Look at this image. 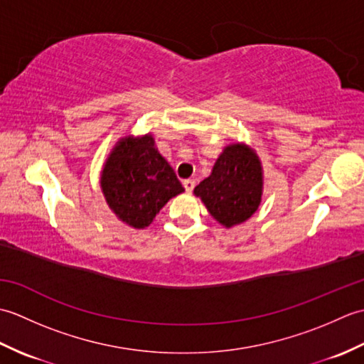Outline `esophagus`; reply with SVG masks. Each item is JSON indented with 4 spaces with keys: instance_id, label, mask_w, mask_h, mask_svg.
<instances>
[{
    "instance_id": "34e87169",
    "label": "esophagus",
    "mask_w": 364,
    "mask_h": 364,
    "mask_svg": "<svg viewBox=\"0 0 364 364\" xmlns=\"http://www.w3.org/2000/svg\"><path fill=\"white\" fill-rule=\"evenodd\" d=\"M183 186H184V189H186L188 192H192V189L196 188V180H192V178H189V180H184L183 181Z\"/></svg>"
}]
</instances>
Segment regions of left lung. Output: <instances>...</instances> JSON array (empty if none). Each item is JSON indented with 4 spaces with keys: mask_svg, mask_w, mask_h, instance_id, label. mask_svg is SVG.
Here are the masks:
<instances>
[{
    "mask_svg": "<svg viewBox=\"0 0 364 364\" xmlns=\"http://www.w3.org/2000/svg\"><path fill=\"white\" fill-rule=\"evenodd\" d=\"M194 194L213 218L225 227L242 223L258 210L262 194L259 159L245 145H228L215 161L211 175Z\"/></svg>",
    "mask_w": 364,
    "mask_h": 364,
    "instance_id": "obj_1",
    "label": "left lung"
}]
</instances>
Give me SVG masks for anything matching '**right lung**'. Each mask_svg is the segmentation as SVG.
<instances>
[{"label": "right lung", "instance_id": "obj_1", "mask_svg": "<svg viewBox=\"0 0 364 364\" xmlns=\"http://www.w3.org/2000/svg\"><path fill=\"white\" fill-rule=\"evenodd\" d=\"M102 189L117 218L134 228L149 227L161 208L184 191L151 136L122 139L106 161Z\"/></svg>", "mask_w": 364, "mask_h": 364}]
</instances>
